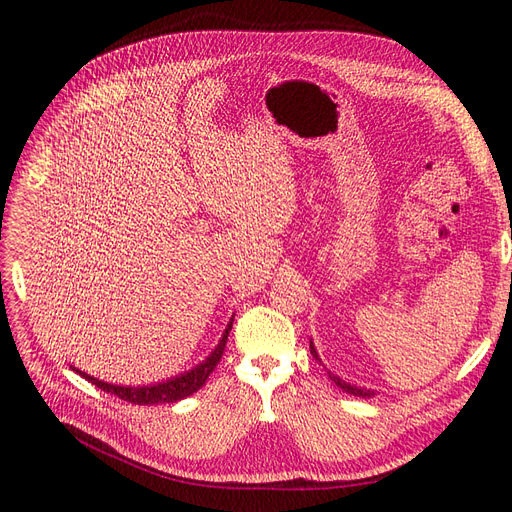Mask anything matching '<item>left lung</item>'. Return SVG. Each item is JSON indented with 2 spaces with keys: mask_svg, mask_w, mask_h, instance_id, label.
I'll return each mask as SVG.
<instances>
[{
  "mask_svg": "<svg viewBox=\"0 0 512 512\" xmlns=\"http://www.w3.org/2000/svg\"><path fill=\"white\" fill-rule=\"evenodd\" d=\"M309 348H311V355L321 363V359H319V355H317V351H315V346H313V342L309 344ZM330 380L338 386V388H342L344 392H348V394H353V396H363V398H371L375 392L373 390H363V388H357V386H351V384H346L344 380H340L338 375H334V373H330Z\"/></svg>",
  "mask_w": 512,
  "mask_h": 512,
  "instance_id": "left-lung-1",
  "label": "left lung"
}]
</instances>
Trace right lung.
Here are the masks:
<instances>
[{
	"instance_id": "add662e5",
	"label": "right lung",
	"mask_w": 512,
	"mask_h": 512,
	"mask_svg": "<svg viewBox=\"0 0 512 512\" xmlns=\"http://www.w3.org/2000/svg\"><path fill=\"white\" fill-rule=\"evenodd\" d=\"M230 330H232V319H230V324H228L220 344L215 346V351L203 363H199L191 371H184V373L176 375V378H170L166 382H157V384H149V386H116V384L101 382V380L93 378V375L80 371V369L72 367V371H76L78 375H83L85 380L95 384L99 390L116 394L118 398H122L126 402H132V405H164V402H176V400H182L186 396L195 394L205 384V380L209 378V373L215 369V365L220 363V359L224 355V348H226V340H228Z\"/></svg>"
}]
</instances>
